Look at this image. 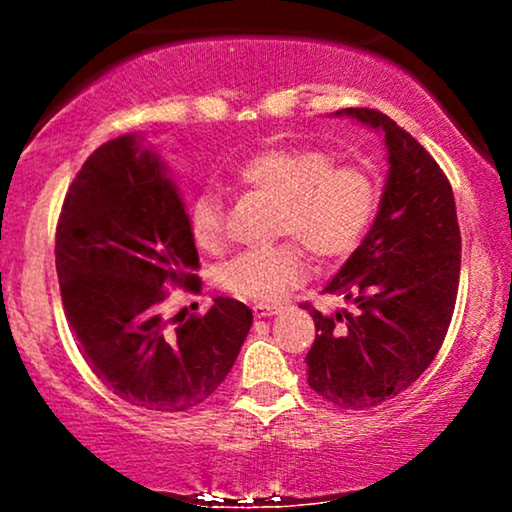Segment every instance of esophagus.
<instances>
[{"instance_id": "esophagus-1", "label": "esophagus", "mask_w": 512, "mask_h": 512, "mask_svg": "<svg viewBox=\"0 0 512 512\" xmlns=\"http://www.w3.org/2000/svg\"><path fill=\"white\" fill-rule=\"evenodd\" d=\"M276 313H279V308H276V305H267V303L252 305V315H255V317H272Z\"/></svg>"}]
</instances>
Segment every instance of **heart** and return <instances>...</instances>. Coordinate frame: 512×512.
Segmentation results:
<instances>
[{"mask_svg": "<svg viewBox=\"0 0 512 512\" xmlns=\"http://www.w3.org/2000/svg\"><path fill=\"white\" fill-rule=\"evenodd\" d=\"M238 185L274 199L276 236H293L322 260L356 250L366 236L378 185L361 166H334L320 149L269 146L236 168ZM190 233L199 250L219 252L226 240V209L214 192L192 199ZM305 255L296 240L274 248L245 250L219 269V286L243 301L276 303L305 279Z\"/></svg>", "mask_w": 512, "mask_h": 512, "instance_id": "obj_1", "label": "heart"}]
</instances>
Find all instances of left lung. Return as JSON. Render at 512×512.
<instances>
[{
    "mask_svg": "<svg viewBox=\"0 0 512 512\" xmlns=\"http://www.w3.org/2000/svg\"><path fill=\"white\" fill-rule=\"evenodd\" d=\"M385 137L378 216L325 293L351 310L313 308L308 385L327 402L366 409L399 395L436 358L460 284V226L452 187L433 156L380 110L344 108Z\"/></svg>",
    "mask_w": 512,
    "mask_h": 512,
    "instance_id": "left-lung-1",
    "label": "left lung"
}]
</instances>
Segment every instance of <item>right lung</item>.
Returning <instances> with one entry per match:
<instances>
[{
    "label": "right lung",
    "mask_w": 512,
    "mask_h": 512,
    "mask_svg": "<svg viewBox=\"0 0 512 512\" xmlns=\"http://www.w3.org/2000/svg\"><path fill=\"white\" fill-rule=\"evenodd\" d=\"M64 315L93 373L125 402L161 414L202 404L236 363L252 310L214 298L163 317L168 284L199 291V255L166 163L125 134L93 151L57 223Z\"/></svg>",
    "instance_id": "right-lung-1"
}]
</instances>
